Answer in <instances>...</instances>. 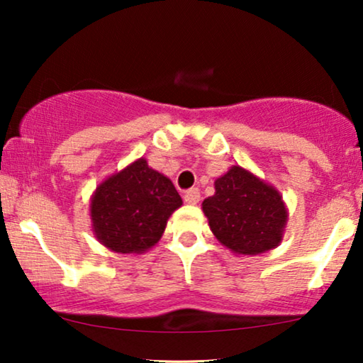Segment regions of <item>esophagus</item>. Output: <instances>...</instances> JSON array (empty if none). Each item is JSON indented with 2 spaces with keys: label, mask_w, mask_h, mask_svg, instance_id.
Here are the masks:
<instances>
[{
  "label": "esophagus",
  "mask_w": 363,
  "mask_h": 363,
  "mask_svg": "<svg viewBox=\"0 0 363 363\" xmlns=\"http://www.w3.org/2000/svg\"><path fill=\"white\" fill-rule=\"evenodd\" d=\"M183 198H185V201L188 203V205H196L201 198L200 190H198V188H190V190H186L185 193H183Z\"/></svg>",
  "instance_id": "obj_1"
}]
</instances>
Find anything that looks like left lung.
<instances>
[{
	"label": "left lung",
	"instance_id": "obj_1",
	"mask_svg": "<svg viewBox=\"0 0 363 363\" xmlns=\"http://www.w3.org/2000/svg\"><path fill=\"white\" fill-rule=\"evenodd\" d=\"M213 235L238 255H261L281 242L287 210L279 193L245 168L233 167L203 201Z\"/></svg>",
	"mask_w": 363,
	"mask_h": 363
}]
</instances>
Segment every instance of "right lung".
I'll return each mask as SVG.
<instances>
[{
  "label": "right lung",
  "mask_w": 363,
  "mask_h": 363,
  "mask_svg": "<svg viewBox=\"0 0 363 363\" xmlns=\"http://www.w3.org/2000/svg\"><path fill=\"white\" fill-rule=\"evenodd\" d=\"M180 206L173 183L140 158L97 186L91 203L92 226L108 250L140 255L160 240L168 218Z\"/></svg>",
  "instance_id": "obj_1"
}]
</instances>
